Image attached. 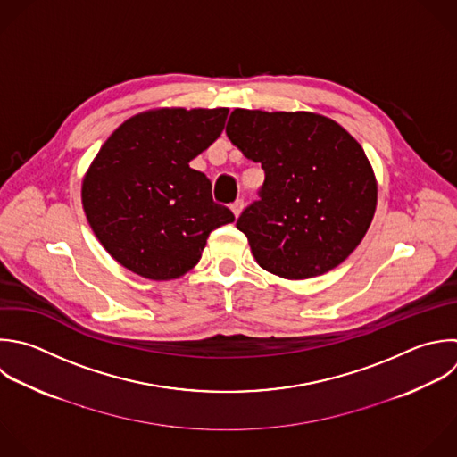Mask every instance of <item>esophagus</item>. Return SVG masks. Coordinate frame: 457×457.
I'll use <instances>...</instances> for the list:
<instances>
[{"instance_id": "obj_1", "label": "esophagus", "mask_w": 457, "mask_h": 457, "mask_svg": "<svg viewBox=\"0 0 457 457\" xmlns=\"http://www.w3.org/2000/svg\"><path fill=\"white\" fill-rule=\"evenodd\" d=\"M243 200H236L232 205H230V209H232V212H234V216L236 218H239V214H241V211H243Z\"/></svg>"}]
</instances>
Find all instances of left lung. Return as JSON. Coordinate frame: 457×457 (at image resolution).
<instances>
[{"instance_id": "obj_1", "label": "left lung", "mask_w": 457, "mask_h": 457, "mask_svg": "<svg viewBox=\"0 0 457 457\" xmlns=\"http://www.w3.org/2000/svg\"><path fill=\"white\" fill-rule=\"evenodd\" d=\"M227 136L264 170L261 200L236 223L261 268L311 278L357 248L375 214L377 180L341 125L314 112L236 109Z\"/></svg>"}]
</instances>
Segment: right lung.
<instances>
[{
	"instance_id": "obj_1",
	"label": "right lung",
	"mask_w": 457,
	"mask_h": 457,
	"mask_svg": "<svg viewBox=\"0 0 457 457\" xmlns=\"http://www.w3.org/2000/svg\"><path fill=\"white\" fill-rule=\"evenodd\" d=\"M228 109H155L118 127L82 182V205L104 248L127 270L171 280L202 257L209 234L234 221L189 162L223 132Z\"/></svg>"
}]
</instances>
